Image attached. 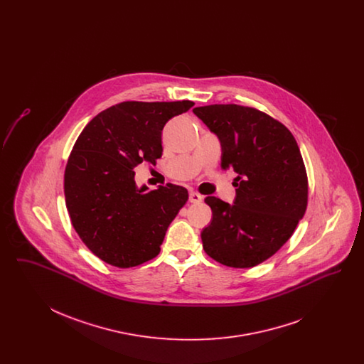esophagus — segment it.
<instances>
[{"label":"esophagus","instance_id":"1","mask_svg":"<svg viewBox=\"0 0 364 364\" xmlns=\"http://www.w3.org/2000/svg\"><path fill=\"white\" fill-rule=\"evenodd\" d=\"M202 199H203V196L200 195V193H198V192H190V202L191 203H199V202H202Z\"/></svg>","mask_w":364,"mask_h":364}]
</instances>
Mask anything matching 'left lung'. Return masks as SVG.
<instances>
[{"mask_svg": "<svg viewBox=\"0 0 364 364\" xmlns=\"http://www.w3.org/2000/svg\"><path fill=\"white\" fill-rule=\"evenodd\" d=\"M193 113L221 143V168L237 173L232 205L208 196L210 225L202 233L213 259L254 267L289 240L307 208L304 162L291 131L257 109L208 105Z\"/></svg>", "mask_w": 364, "mask_h": 364, "instance_id": "8db88e82", "label": "left lung"}]
</instances>
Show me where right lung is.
Masks as SVG:
<instances>
[{"label": "right lung", "mask_w": 364, "mask_h": 364, "mask_svg": "<svg viewBox=\"0 0 364 364\" xmlns=\"http://www.w3.org/2000/svg\"><path fill=\"white\" fill-rule=\"evenodd\" d=\"M192 106L122 102L97 114L79 135L65 168V203L75 230L100 259L125 269L159 254L188 191L174 184L139 188L134 168L156 165L165 124Z\"/></svg>", "instance_id": "right-lung-1"}]
</instances>
